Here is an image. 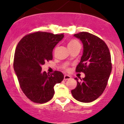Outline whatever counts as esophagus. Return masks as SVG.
<instances>
[{
    "mask_svg": "<svg viewBox=\"0 0 124 124\" xmlns=\"http://www.w3.org/2000/svg\"><path fill=\"white\" fill-rule=\"evenodd\" d=\"M71 79V77L70 76H68V75H65L64 76V80H69V79Z\"/></svg>",
    "mask_w": 124,
    "mask_h": 124,
    "instance_id": "esophagus-1",
    "label": "esophagus"
}]
</instances>
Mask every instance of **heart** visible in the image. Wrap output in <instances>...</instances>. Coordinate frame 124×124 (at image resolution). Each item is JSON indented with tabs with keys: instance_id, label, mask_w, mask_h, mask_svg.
I'll list each match as a JSON object with an SVG mask.
<instances>
[{
	"instance_id": "obj_1",
	"label": "heart",
	"mask_w": 124,
	"mask_h": 124,
	"mask_svg": "<svg viewBox=\"0 0 124 124\" xmlns=\"http://www.w3.org/2000/svg\"><path fill=\"white\" fill-rule=\"evenodd\" d=\"M77 46H80V43L79 42V41H78L76 39H71L70 41H69V42H68V48H74V47H76ZM66 69L67 70H68V69Z\"/></svg>"
}]
</instances>
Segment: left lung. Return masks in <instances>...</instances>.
Returning <instances> with one entry per match:
<instances>
[{
	"label": "left lung",
	"mask_w": 124,
	"mask_h": 124,
	"mask_svg": "<svg viewBox=\"0 0 124 124\" xmlns=\"http://www.w3.org/2000/svg\"><path fill=\"white\" fill-rule=\"evenodd\" d=\"M82 41L83 55L76 67L77 72H83L85 77L78 81L76 87L71 91L78 101L90 103L99 97L107 85L111 72V55L107 45L101 39L87 32L74 35Z\"/></svg>",
	"instance_id": "1"
}]
</instances>
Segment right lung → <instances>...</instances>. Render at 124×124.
Listing matches in <instances>:
<instances>
[{"label":"right lung","instance_id":"right-lung-1","mask_svg":"<svg viewBox=\"0 0 124 124\" xmlns=\"http://www.w3.org/2000/svg\"><path fill=\"white\" fill-rule=\"evenodd\" d=\"M64 37L63 34L38 32L24 37L17 45L14 70L23 92L31 101L42 104L53 97L54 86L63 80L62 72H42L41 65L52 60V51Z\"/></svg>","mask_w":124,"mask_h":124}]
</instances>
